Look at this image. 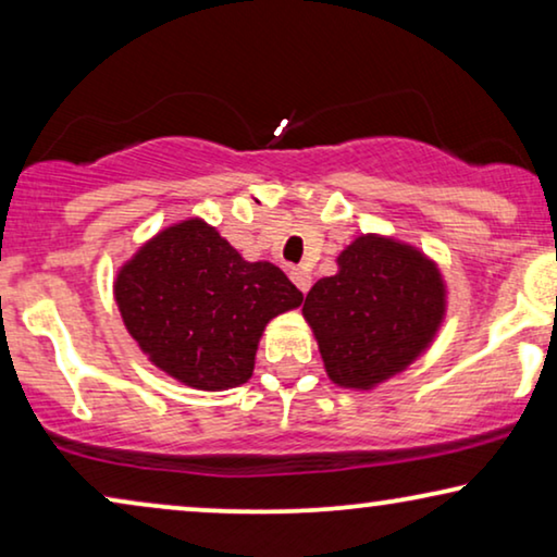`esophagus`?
Wrapping results in <instances>:
<instances>
[{
	"mask_svg": "<svg viewBox=\"0 0 557 557\" xmlns=\"http://www.w3.org/2000/svg\"><path fill=\"white\" fill-rule=\"evenodd\" d=\"M288 276H292V281L296 284V288H299L301 294H307L309 292V286H311V276L304 269H292L288 271Z\"/></svg>",
	"mask_w": 557,
	"mask_h": 557,
	"instance_id": "34e87169",
	"label": "esophagus"
}]
</instances>
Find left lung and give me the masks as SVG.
<instances>
[{
	"label": "left lung",
	"instance_id": "8db88e82",
	"mask_svg": "<svg viewBox=\"0 0 557 557\" xmlns=\"http://www.w3.org/2000/svg\"><path fill=\"white\" fill-rule=\"evenodd\" d=\"M304 301L324 368L337 385L383 383L429 347L444 319V284L429 258L403 243L362 235Z\"/></svg>",
	"mask_w": 557,
	"mask_h": 557
}]
</instances>
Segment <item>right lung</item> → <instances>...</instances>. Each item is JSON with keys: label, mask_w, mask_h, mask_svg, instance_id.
<instances>
[{"label": "right lung", "mask_w": 557, "mask_h": 557, "mask_svg": "<svg viewBox=\"0 0 557 557\" xmlns=\"http://www.w3.org/2000/svg\"><path fill=\"white\" fill-rule=\"evenodd\" d=\"M124 324L166 375L225 391L253 375L263 326L304 296L269 261H243L202 220L166 227L116 278Z\"/></svg>", "instance_id": "obj_1"}]
</instances>
